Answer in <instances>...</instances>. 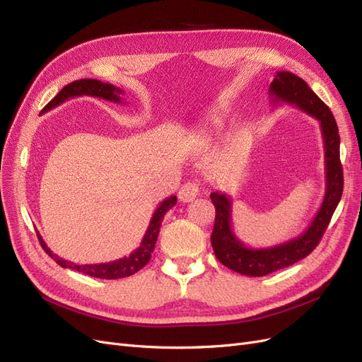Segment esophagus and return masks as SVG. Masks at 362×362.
Segmentation results:
<instances>
[{
	"label": "esophagus",
	"instance_id": "1",
	"mask_svg": "<svg viewBox=\"0 0 362 362\" xmlns=\"http://www.w3.org/2000/svg\"><path fill=\"white\" fill-rule=\"evenodd\" d=\"M199 194V185L196 182H185L178 192V198L181 202H192Z\"/></svg>",
	"mask_w": 362,
	"mask_h": 362
}]
</instances>
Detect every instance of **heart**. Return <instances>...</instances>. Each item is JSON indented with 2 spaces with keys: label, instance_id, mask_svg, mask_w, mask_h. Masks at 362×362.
Returning a JSON list of instances; mask_svg holds the SVG:
<instances>
[{
  "label": "heart",
  "instance_id": "obj_1",
  "mask_svg": "<svg viewBox=\"0 0 362 362\" xmlns=\"http://www.w3.org/2000/svg\"><path fill=\"white\" fill-rule=\"evenodd\" d=\"M221 122H222V116L218 115V113H216L213 117H211V120H210V124H211V127L208 128V129H205V131H202V134H201V139L202 140H206L208 139V136H210V133L211 131L214 129V128H217L218 125H221Z\"/></svg>",
  "mask_w": 362,
  "mask_h": 362
}]
</instances>
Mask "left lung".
<instances>
[{
	"label": "left lung",
	"mask_w": 362,
	"mask_h": 362,
	"mask_svg": "<svg viewBox=\"0 0 362 362\" xmlns=\"http://www.w3.org/2000/svg\"><path fill=\"white\" fill-rule=\"evenodd\" d=\"M272 104L286 103L319 120L325 146L326 189L319 211L305 231L286 243L270 247H249L240 240L231 225L233 199L226 193L210 194L216 208V221L211 234L214 255L223 266L246 276H266L279 269H286L310 255L320 243L335 208L343 194V168L339 161V134L332 112L311 87L298 75L287 71L276 72L270 83Z\"/></svg>",
	"instance_id": "1"
}]
</instances>
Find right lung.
Returning <instances> with one entry per match:
<instances>
[{
    "instance_id": "obj_1",
    "label": "right lung",
    "mask_w": 362,
    "mask_h": 362,
    "mask_svg": "<svg viewBox=\"0 0 362 362\" xmlns=\"http://www.w3.org/2000/svg\"><path fill=\"white\" fill-rule=\"evenodd\" d=\"M83 95L103 98V100H105V101H112V103L119 104V103H122V98H120V95H124V90L117 89V87L113 84L103 83L100 80H92V78L76 80L74 83H69L68 86H64L63 89L56 96H54V100H51L45 105L42 113H45V112L51 110V108L63 104L64 101L71 100V98L83 96ZM175 204H177V196H169V198L164 199L157 206L154 214H152L149 226L146 229L144 238H141L140 246L136 250L131 252L129 257L119 258V259L110 261V262H101V264H75V262L63 259L54 254V252L47 246V243L43 242L39 233H37V237L40 240V245H42L43 250H45L47 254L54 261H56L59 266H62L64 269H72V270L84 273V275H89L93 278H101V279L127 278V276L134 275L136 272L144 269L148 264L151 254L154 252V247L157 243L163 217L170 210L172 206H175Z\"/></svg>"
}]
</instances>
